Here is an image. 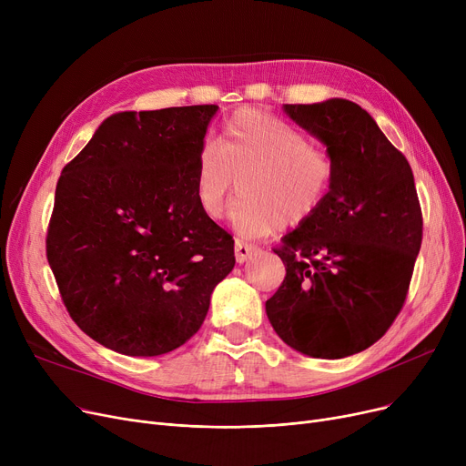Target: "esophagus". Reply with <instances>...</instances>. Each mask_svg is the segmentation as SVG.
<instances>
[{
	"mask_svg": "<svg viewBox=\"0 0 466 466\" xmlns=\"http://www.w3.org/2000/svg\"><path fill=\"white\" fill-rule=\"evenodd\" d=\"M234 251H236V260H238V264H243V262H246L248 258H251V257L257 253V248H255V246H249V243H243V241L236 239Z\"/></svg>",
	"mask_w": 466,
	"mask_h": 466,
	"instance_id": "1",
	"label": "esophagus"
}]
</instances>
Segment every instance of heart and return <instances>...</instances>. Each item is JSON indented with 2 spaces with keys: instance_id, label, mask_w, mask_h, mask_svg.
<instances>
[{
  "instance_id": "obj_1",
  "label": "heart",
  "mask_w": 466,
  "mask_h": 466,
  "mask_svg": "<svg viewBox=\"0 0 466 466\" xmlns=\"http://www.w3.org/2000/svg\"><path fill=\"white\" fill-rule=\"evenodd\" d=\"M334 171L332 157L304 132L272 113L243 107L225 120L218 147L208 143L200 151L194 194L202 213L218 220L239 179L243 198L232 227L243 238H258L313 218L329 198Z\"/></svg>"
}]
</instances>
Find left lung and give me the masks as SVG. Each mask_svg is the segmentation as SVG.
<instances>
[{
	"mask_svg": "<svg viewBox=\"0 0 466 466\" xmlns=\"http://www.w3.org/2000/svg\"><path fill=\"white\" fill-rule=\"evenodd\" d=\"M334 160L323 208L274 253L287 276L266 315L289 348L315 359L369 350L402 309L423 218L413 174L376 120L355 102L285 104Z\"/></svg>",
	"mask_w": 466,
	"mask_h": 466,
	"instance_id": "obj_1",
	"label": "left lung"
}]
</instances>
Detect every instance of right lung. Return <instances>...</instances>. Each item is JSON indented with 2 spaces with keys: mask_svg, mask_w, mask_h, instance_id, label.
Instances as JSON below:
<instances>
[{
  "mask_svg": "<svg viewBox=\"0 0 466 466\" xmlns=\"http://www.w3.org/2000/svg\"><path fill=\"white\" fill-rule=\"evenodd\" d=\"M217 106L107 116L64 169L46 258L77 327L130 357L177 350L236 264L208 218L194 167Z\"/></svg>",
  "mask_w": 466,
  "mask_h": 466,
  "instance_id": "right-lung-1",
  "label": "right lung"
}]
</instances>
